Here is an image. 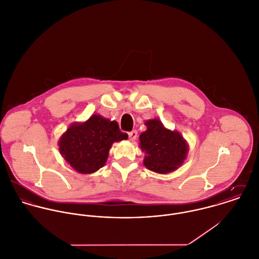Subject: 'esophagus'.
Here are the masks:
<instances>
[{
  "mask_svg": "<svg viewBox=\"0 0 259 259\" xmlns=\"http://www.w3.org/2000/svg\"><path fill=\"white\" fill-rule=\"evenodd\" d=\"M137 137H138L137 131H133V132L128 133V138H130V141H131V142H134V141L137 139Z\"/></svg>",
  "mask_w": 259,
  "mask_h": 259,
  "instance_id": "obj_1",
  "label": "esophagus"
}]
</instances>
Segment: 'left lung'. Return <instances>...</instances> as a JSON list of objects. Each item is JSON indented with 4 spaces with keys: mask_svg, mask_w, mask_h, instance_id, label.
<instances>
[{
    "mask_svg": "<svg viewBox=\"0 0 259 259\" xmlns=\"http://www.w3.org/2000/svg\"><path fill=\"white\" fill-rule=\"evenodd\" d=\"M147 130L140 135V148L145 152L144 165L158 174H169L179 169L189 152L187 141L178 131L167 128L160 119L145 122Z\"/></svg>",
    "mask_w": 259,
    "mask_h": 259,
    "instance_id": "left-lung-1",
    "label": "left lung"
}]
</instances>
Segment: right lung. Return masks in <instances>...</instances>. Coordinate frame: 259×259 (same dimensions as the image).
<instances>
[{
    "label": "right lung",
    "instance_id": "right-lung-1",
    "mask_svg": "<svg viewBox=\"0 0 259 259\" xmlns=\"http://www.w3.org/2000/svg\"><path fill=\"white\" fill-rule=\"evenodd\" d=\"M127 140L115 120L92 114L83 122L71 123L58 141L62 158L79 174H91L102 168L113 143Z\"/></svg>",
    "mask_w": 259,
    "mask_h": 259
}]
</instances>
